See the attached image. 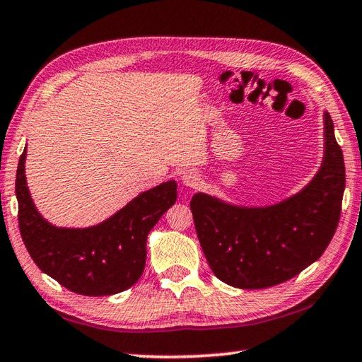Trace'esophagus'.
<instances>
[{"label":"esophagus","instance_id":"34e87169","mask_svg":"<svg viewBox=\"0 0 362 362\" xmlns=\"http://www.w3.org/2000/svg\"><path fill=\"white\" fill-rule=\"evenodd\" d=\"M199 175L194 173V170H185V173L182 174V182H183V185L185 187H189V188H196L199 185Z\"/></svg>","mask_w":362,"mask_h":362}]
</instances>
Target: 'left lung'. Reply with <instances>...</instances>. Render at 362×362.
<instances>
[{
    "instance_id": "obj_1",
    "label": "left lung",
    "mask_w": 362,
    "mask_h": 362,
    "mask_svg": "<svg viewBox=\"0 0 362 362\" xmlns=\"http://www.w3.org/2000/svg\"><path fill=\"white\" fill-rule=\"evenodd\" d=\"M324 156L308 185L263 207L235 206L206 193L192 198L196 235L214 274L238 289H265L316 262L337 230L345 163L324 112Z\"/></svg>"
}]
</instances>
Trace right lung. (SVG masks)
<instances>
[{
  "instance_id": "obj_1",
  "label": "right lung",
  "mask_w": 362,
  "mask_h": 362,
  "mask_svg": "<svg viewBox=\"0 0 362 362\" xmlns=\"http://www.w3.org/2000/svg\"><path fill=\"white\" fill-rule=\"evenodd\" d=\"M27 146L19 159L16 196L19 228L30 257L59 284L81 296L100 297L129 289L142 276L146 238L177 199L175 180L140 193L112 217L88 228H64L42 218L25 177Z\"/></svg>"
}]
</instances>
